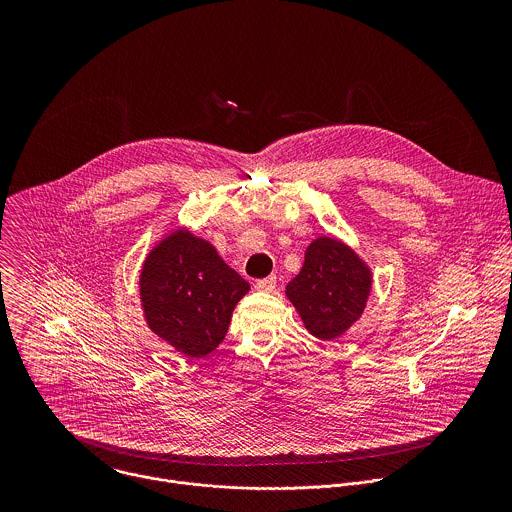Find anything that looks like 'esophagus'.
Returning a JSON list of instances; mask_svg holds the SVG:
<instances>
[{
  "label": "esophagus",
  "instance_id": "obj_1",
  "mask_svg": "<svg viewBox=\"0 0 512 512\" xmlns=\"http://www.w3.org/2000/svg\"><path fill=\"white\" fill-rule=\"evenodd\" d=\"M276 284H278V278H276V276H268V278H262V280L256 282V290H260V292H272V290L276 288Z\"/></svg>",
  "mask_w": 512,
  "mask_h": 512
}]
</instances>
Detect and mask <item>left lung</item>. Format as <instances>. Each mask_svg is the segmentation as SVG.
Returning <instances> with one entry per match:
<instances>
[{"instance_id":"left-lung-1","label":"left lung","mask_w":512,"mask_h":512,"mask_svg":"<svg viewBox=\"0 0 512 512\" xmlns=\"http://www.w3.org/2000/svg\"><path fill=\"white\" fill-rule=\"evenodd\" d=\"M370 272L359 256L333 238H317L286 293L307 331L323 341L343 335L363 313Z\"/></svg>"}]
</instances>
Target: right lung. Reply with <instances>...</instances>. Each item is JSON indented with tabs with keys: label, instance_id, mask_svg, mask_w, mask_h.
Segmentation results:
<instances>
[{
	"label": "right lung",
	"instance_id": "add662e5",
	"mask_svg": "<svg viewBox=\"0 0 512 512\" xmlns=\"http://www.w3.org/2000/svg\"><path fill=\"white\" fill-rule=\"evenodd\" d=\"M248 290L250 284L209 242L187 230H177L149 252L140 278L147 325L191 359L219 347Z\"/></svg>",
	"mask_w": 512,
	"mask_h": 512
}]
</instances>
